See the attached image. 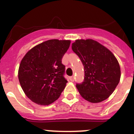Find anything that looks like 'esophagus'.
<instances>
[{"label":"esophagus","instance_id":"1","mask_svg":"<svg viewBox=\"0 0 134 134\" xmlns=\"http://www.w3.org/2000/svg\"><path fill=\"white\" fill-rule=\"evenodd\" d=\"M74 79H75V77H74V76H70V80L72 82H74Z\"/></svg>","mask_w":134,"mask_h":134}]
</instances>
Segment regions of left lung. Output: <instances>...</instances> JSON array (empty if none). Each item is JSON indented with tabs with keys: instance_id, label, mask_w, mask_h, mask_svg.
<instances>
[{
	"instance_id": "1",
	"label": "left lung",
	"mask_w": 134,
	"mask_h": 134,
	"mask_svg": "<svg viewBox=\"0 0 134 134\" xmlns=\"http://www.w3.org/2000/svg\"><path fill=\"white\" fill-rule=\"evenodd\" d=\"M72 49L80 58L85 70L84 81L76 86L80 95L93 103L107 99L120 80V66L115 56L91 39L76 40Z\"/></svg>"
}]
</instances>
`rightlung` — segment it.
Masks as SVG:
<instances>
[{"instance_id": "1", "label": "right lung", "mask_w": 134, "mask_h": 134, "mask_svg": "<svg viewBox=\"0 0 134 134\" xmlns=\"http://www.w3.org/2000/svg\"><path fill=\"white\" fill-rule=\"evenodd\" d=\"M70 45V40H48L31 48L23 57L19 80L33 102L48 105L59 98L68 82L64 77L65 66L62 59Z\"/></svg>"}]
</instances>
